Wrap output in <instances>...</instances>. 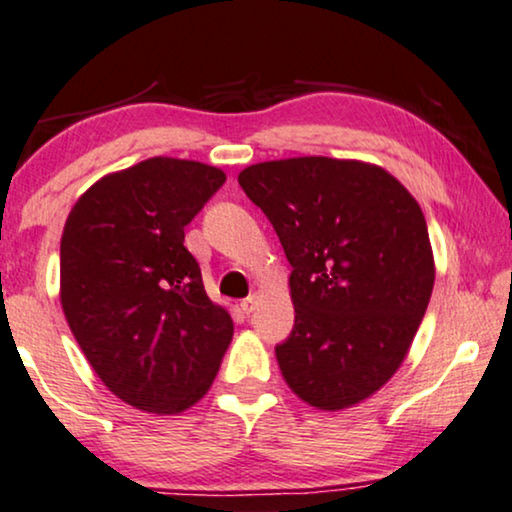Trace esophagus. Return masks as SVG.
<instances>
[{"mask_svg": "<svg viewBox=\"0 0 512 512\" xmlns=\"http://www.w3.org/2000/svg\"><path fill=\"white\" fill-rule=\"evenodd\" d=\"M256 305H258V296L251 294V296H247V298H244V301L240 303V308H242L244 315H251V313H254V310H256Z\"/></svg>", "mask_w": 512, "mask_h": 512, "instance_id": "1", "label": "esophagus"}]
</instances>
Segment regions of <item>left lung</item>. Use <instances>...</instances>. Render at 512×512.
I'll return each mask as SVG.
<instances>
[{"mask_svg": "<svg viewBox=\"0 0 512 512\" xmlns=\"http://www.w3.org/2000/svg\"><path fill=\"white\" fill-rule=\"evenodd\" d=\"M291 263L294 329L275 345L287 386L345 409L400 369L435 282L428 225L409 190L357 159L291 157L237 176Z\"/></svg>", "mask_w": 512, "mask_h": 512, "instance_id": "left-lung-1", "label": "left lung"}]
</instances>
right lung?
Returning a JSON list of instances; mask_svg holds the SVG:
<instances>
[{"label":"right lung","mask_w":512,"mask_h":512,"mask_svg":"<svg viewBox=\"0 0 512 512\" xmlns=\"http://www.w3.org/2000/svg\"><path fill=\"white\" fill-rule=\"evenodd\" d=\"M225 183L221 169L152 157L103 176L61 240V303L98 378L131 407L178 414L211 388L232 341L207 296L185 225Z\"/></svg>","instance_id":"1"}]
</instances>
